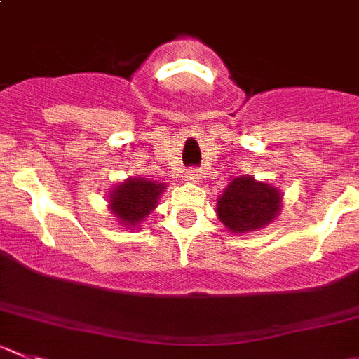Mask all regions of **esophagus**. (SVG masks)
<instances>
[{"label":"esophagus","mask_w":359,"mask_h":359,"mask_svg":"<svg viewBox=\"0 0 359 359\" xmlns=\"http://www.w3.org/2000/svg\"><path fill=\"white\" fill-rule=\"evenodd\" d=\"M200 172H198V170H191L189 173H187V179L189 180H193V182H198V179H200Z\"/></svg>","instance_id":"esophagus-1"}]
</instances>
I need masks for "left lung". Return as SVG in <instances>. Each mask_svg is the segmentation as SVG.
<instances>
[{"label": "left lung", "instance_id": "8db88e82", "mask_svg": "<svg viewBox=\"0 0 359 359\" xmlns=\"http://www.w3.org/2000/svg\"><path fill=\"white\" fill-rule=\"evenodd\" d=\"M279 208V191L250 177H238L229 182L217 201L219 219L233 233L263 228L276 219Z\"/></svg>", "mask_w": 359, "mask_h": 359}]
</instances>
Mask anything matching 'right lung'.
<instances>
[{
  "instance_id": "right-lung-1",
  "label": "right lung",
  "mask_w": 359,
  "mask_h": 359,
  "mask_svg": "<svg viewBox=\"0 0 359 359\" xmlns=\"http://www.w3.org/2000/svg\"><path fill=\"white\" fill-rule=\"evenodd\" d=\"M165 184L144 179H128L110 194V207L114 214L126 226H137L144 221L158 203Z\"/></svg>"
}]
</instances>
